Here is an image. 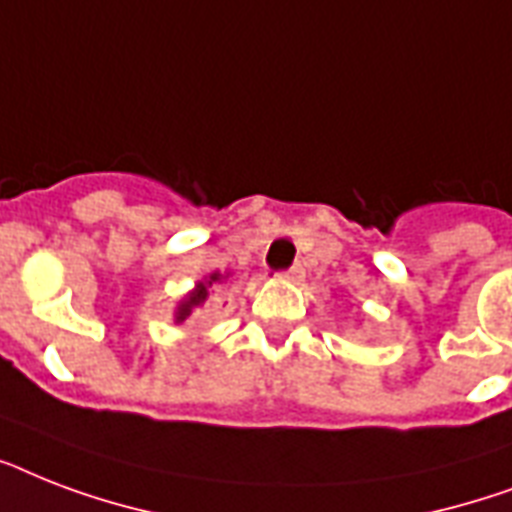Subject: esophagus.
Segmentation results:
<instances>
[{"label":"esophagus","mask_w":512,"mask_h":512,"mask_svg":"<svg viewBox=\"0 0 512 512\" xmlns=\"http://www.w3.org/2000/svg\"><path fill=\"white\" fill-rule=\"evenodd\" d=\"M303 276H305L303 265H292L289 271H284V279L292 281V284H300V281H303Z\"/></svg>","instance_id":"34e87169"}]
</instances>
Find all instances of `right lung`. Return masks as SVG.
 Returning <instances> with one entry per match:
<instances>
[{
  "instance_id": "add662e5",
  "label": "right lung",
  "mask_w": 512,
  "mask_h": 512,
  "mask_svg": "<svg viewBox=\"0 0 512 512\" xmlns=\"http://www.w3.org/2000/svg\"><path fill=\"white\" fill-rule=\"evenodd\" d=\"M228 279H231V273L215 271V273H209V276H204V279L196 281L191 292L177 300L175 311H172V319H175V324H183V321H188L193 313L207 311L209 303H212V295L217 292V287H220V284Z\"/></svg>"
}]
</instances>
